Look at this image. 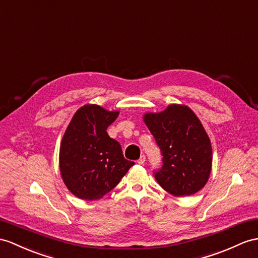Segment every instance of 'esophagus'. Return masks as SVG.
Returning a JSON list of instances; mask_svg holds the SVG:
<instances>
[{"mask_svg": "<svg viewBox=\"0 0 258 258\" xmlns=\"http://www.w3.org/2000/svg\"><path fill=\"white\" fill-rule=\"evenodd\" d=\"M144 162H146V155L142 154V155L140 156V159L138 160V163H139L140 165H142V164H144Z\"/></svg>", "mask_w": 258, "mask_h": 258, "instance_id": "esophagus-1", "label": "esophagus"}]
</instances>
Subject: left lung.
Masks as SVG:
<instances>
[{"mask_svg": "<svg viewBox=\"0 0 258 258\" xmlns=\"http://www.w3.org/2000/svg\"><path fill=\"white\" fill-rule=\"evenodd\" d=\"M143 121L162 151L163 166L155 179L163 189L181 197L204 188L211 173L212 149L196 114L186 105L171 104L160 112H146Z\"/></svg>", "mask_w": 258, "mask_h": 258, "instance_id": "obj_1", "label": "left lung"}]
</instances>
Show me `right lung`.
Segmentation results:
<instances>
[{
  "instance_id": "obj_1",
  "label": "right lung",
  "mask_w": 258,
  "mask_h": 258,
  "mask_svg": "<svg viewBox=\"0 0 258 258\" xmlns=\"http://www.w3.org/2000/svg\"><path fill=\"white\" fill-rule=\"evenodd\" d=\"M118 110L86 104L73 115L60 144L59 166L75 197L97 200L109 192L135 163L125 160L118 141L107 135Z\"/></svg>"
}]
</instances>
